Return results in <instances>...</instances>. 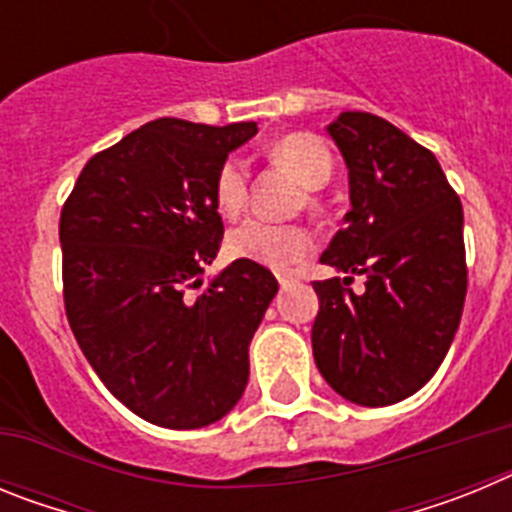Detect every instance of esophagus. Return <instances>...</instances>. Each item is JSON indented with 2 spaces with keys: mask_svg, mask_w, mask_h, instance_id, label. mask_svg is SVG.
Listing matches in <instances>:
<instances>
[{
  "mask_svg": "<svg viewBox=\"0 0 512 512\" xmlns=\"http://www.w3.org/2000/svg\"><path fill=\"white\" fill-rule=\"evenodd\" d=\"M277 279H279V284H282V287H287V284L295 282V277H292V274H287V271H279Z\"/></svg>",
  "mask_w": 512,
  "mask_h": 512,
  "instance_id": "obj_1",
  "label": "esophagus"
}]
</instances>
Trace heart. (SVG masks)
Segmentation results:
<instances>
[{"mask_svg":"<svg viewBox=\"0 0 512 512\" xmlns=\"http://www.w3.org/2000/svg\"><path fill=\"white\" fill-rule=\"evenodd\" d=\"M271 156L287 166L307 189H320L330 182L333 156L328 146L315 135L295 133L277 140ZM248 171L241 158H228L215 176V205L223 215L233 217L246 207ZM228 248L238 259L256 261L271 269L295 264L312 248V238L300 225L266 223L261 217H248L228 233Z\"/></svg>","mask_w":512,"mask_h":512,"instance_id":"heart-1","label":"heart"}]
</instances>
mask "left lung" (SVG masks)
Returning a JSON list of instances; mask_svg holds the SVG:
<instances>
[{
    "instance_id": "8db88e82",
    "label": "left lung",
    "mask_w": 512,
    "mask_h": 512,
    "mask_svg": "<svg viewBox=\"0 0 512 512\" xmlns=\"http://www.w3.org/2000/svg\"><path fill=\"white\" fill-rule=\"evenodd\" d=\"M328 135L348 169L343 223L320 261L348 277L315 282L312 356L348 402L384 408L436 374L467 297L464 210L441 164L369 112H341ZM367 279L356 296L353 274Z\"/></svg>"
}]
</instances>
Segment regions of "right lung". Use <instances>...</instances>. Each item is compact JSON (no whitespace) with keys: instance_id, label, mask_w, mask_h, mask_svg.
<instances>
[{"instance_id":"add662e5","label":"right lung","mask_w":512,"mask_h":512,"mask_svg":"<svg viewBox=\"0 0 512 512\" xmlns=\"http://www.w3.org/2000/svg\"><path fill=\"white\" fill-rule=\"evenodd\" d=\"M256 133V122H146L89 158L63 205L71 330L104 387L161 428H202L235 408L279 289L269 269L235 259L192 292L223 241L217 169Z\"/></svg>"}]
</instances>
